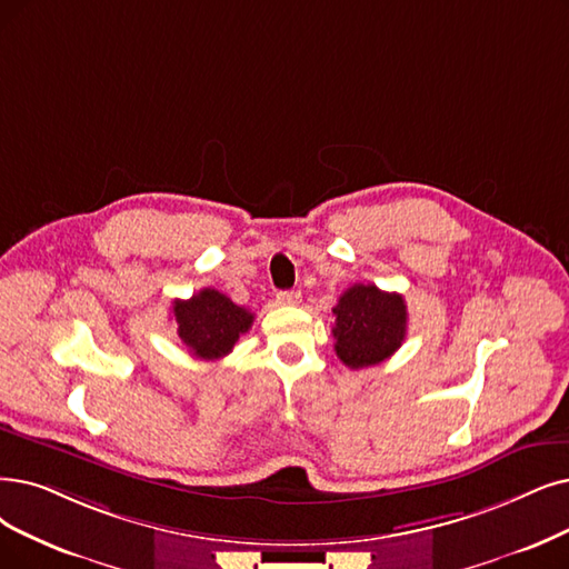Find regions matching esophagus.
<instances>
[{"label": "esophagus", "mask_w": 569, "mask_h": 569, "mask_svg": "<svg viewBox=\"0 0 569 569\" xmlns=\"http://www.w3.org/2000/svg\"><path fill=\"white\" fill-rule=\"evenodd\" d=\"M278 303L280 306H299L301 303V291L289 289V291H278Z\"/></svg>", "instance_id": "esophagus-1"}]
</instances>
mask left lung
<instances>
[{
  "label": "left lung",
  "instance_id": "left-lung-1",
  "mask_svg": "<svg viewBox=\"0 0 569 569\" xmlns=\"http://www.w3.org/2000/svg\"><path fill=\"white\" fill-rule=\"evenodd\" d=\"M336 355L350 369L376 367L403 343L408 312L397 291L352 284L333 306Z\"/></svg>",
  "mask_w": 569,
  "mask_h": 569
}]
</instances>
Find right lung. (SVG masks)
Masks as SVG:
<instances>
[{
    "mask_svg": "<svg viewBox=\"0 0 569 569\" xmlns=\"http://www.w3.org/2000/svg\"><path fill=\"white\" fill-rule=\"evenodd\" d=\"M177 336L196 359L214 361L229 355L238 338L252 329L254 315L217 289H200L191 299L172 301Z\"/></svg>",
    "mask_w": 569,
    "mask_h": 569,
    "instance_id": "right-lung-1",
    "label": "right lung"
}]
</instances>
